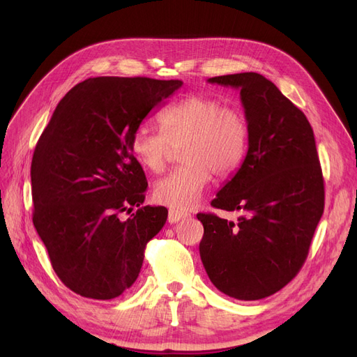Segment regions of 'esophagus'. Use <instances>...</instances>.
I'll use <instances>...</instances> for the list:
<instances>
[{
	"instance_id": "1",
	"label": "esophagus",
	"mask_w": 357,
	"mask_h": 357,
	"mask_svg": "<svg viewBox=\"0 0 357 357\" xmlns=\"http://www.w3.org/2000/svg\"><path fill=\"white\" fill-rule=\"evenodd\" d=\"M188 215H189V214L185 213V211L169 208V211H168V222H169V223H177V222H180V220H183V219H186Z\"/></svg>"
}]
</instances>
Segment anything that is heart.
<instances>
[{
  "label": "heart",
  "mask_w": 357,
  "mask_h": 357,
  "mask_svg": "<svg viewBox=\"0 0 357 357\" xmlns=\"http://www.w3.org/2000/svg\"><path fill=\"white\" fill-rule=\"evenodd\" d=\"M162 131L147 125L135 129L131 150L146 169L165 168L171 146L181 144V167L155 183L153 195L177 210L195 205L213 178L231 176L240 168L248 149V123L241 110L213 96L193 93L165 107L159 114Z\"/></svg>",
  "instance_id": "1"
}]
</instances>
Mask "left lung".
<instances>
[{
	"label": "left lung",
	"instance_id": "8db88e82",
	"mask_svg": "<svg viewBox=\"0 0 357 357\" xmlns=\"http://www.w3.org/2000/svg\"><path fill=\"white\" fill-rule=\"evenodd\" d=\"M240 89L248 123L241 167L211 201L236 222L198 213L202 265L225 295L256 301L283 289L308 256L325 208L314 132L305 114L257 73L208 79Z\"/></svg>",
	"mask_w": 357,
	"mask_h": 357
}]
</instances>
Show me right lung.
Instances as JSON below:
<instances>
[{
	"label": "right lung",
	"mask_w": 357,
	"mask_h": 357,
	"mask_svg": "<svg viewBox=\"0 0 357 357\" xmlns=\"http://www.w3.org/2000/svg\"><path fill=\"white\" fill-rule=\"evenodd\" d=\"M181 84L88 79L63 96L43 131L31 162L32 222L56 275L74 294L107 301L135 283L144 248L168 210L143 207L147 180L131 137ZM123 213L132 215L123 220Z\"/></svg>",
	"instance_id": "obj_1"
}]
</instances>
